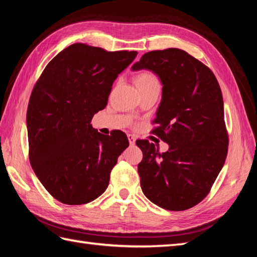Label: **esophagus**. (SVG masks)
<instances>
[{"mask_svg":"<svg viewBox=\"0 0 257 257\" xmlns=\"http://www.w3.org/2000/svg\"><path fill=\"white\" fill-rule=\"evenodd\" d=\"M128 140L130 145H135L136 144V137L134 135H128Z\"/></svg>","mask_w":257,"mask_h":257,"instance_id":"34e87169","label":"esophagus"}]
</instances>
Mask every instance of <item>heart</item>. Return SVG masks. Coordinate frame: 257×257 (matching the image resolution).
I'll use <instances>...</instances> for the list:
<instances>
[{"mask_svg":"<svg viewBox=\"0 0 257 257\" xmlns=\"http://www.w3.org/2000/svg\"><path fill=\"white\" fill-rule=\"evenodd\" d=\"M136 85L137 88L139 87H148V86H159V81H158L157 77L149 72H145L139 74L136 77Z\"/></svg>","mask_w":257,"mask_h":257,"instance_id":"obj_1","label":"heart"}]
</instances>
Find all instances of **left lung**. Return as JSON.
I'll use <instances>...</instances> for the list:
<instances>
[{
    "instance_id": "8db88e82",
    "label": "left lung",
    "mask_w": 257,
    "mask_h": 257,
    "mask_svg": "<svg viewBox=\"0 0 257 257\" xmlns=\"http://www.w3.org/2000/svg\"><path fill=\"white\" fill-rule=\"evenodd\" d=\"M141 69L161 81L154 133L169 145L159 152L148 140L136 143L144 154L138 165L141 189L162 209H190L209 193L227 155L220 85L210 68L179 48L146 53L132 67Z\"/></svg>"
}]
</instances>
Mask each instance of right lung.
Returning <instances> with one entry per match:
<instances>
[{
  "label": "right lung",
  "instance_id": "1",
  "mask_svg": "<svg viewBox=\"0 0 257 257\" xmlns=\"http://www.w3.org/2000/svg\"><path fill=\"white\" fill-rule=\"evenodd\" d=\"M137 54L73 44L48 63L32 91L30 161L41 183L64 204H86L105 192L111 169L129 146L123 133L103 136L90 121Z\"/></svg>",
  "mask_w": 257,
  "mask_h": 257
}]
</instances>
